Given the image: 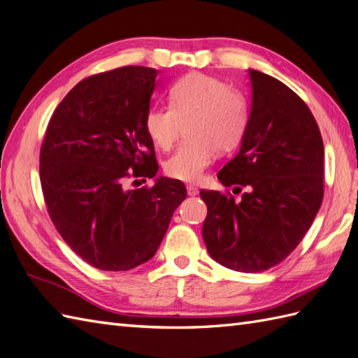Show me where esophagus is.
I'll use <instances>...</instances> for the list:
<instances>
[{
    "instance_id": "esophagus-1",
    "label": "esophagus",
    "mask_w": 358,
    "mask_h": 358,
    "mask_svg": "<svg viewBox=\"0 0 358 358\" xmlns=\"http://www.w3.org/2000/svg\"><path fill=\"white\" fill-rule=\"evenodd\" d=\"M187 191H188V196H197L199 194V188L194 187V185H188Z\"/></svg>"
}]
</instances>
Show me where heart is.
<instances>
[{"label": "heart", "mask_w": 358, "mask_h": 358, "mask_svg": "<svg viewBox=\"0 0 358 358\" xmlns=\"http://www.w3.org/2000/svg\"><path fill=\"white\" fill-rule=\"evenodd\" d=\"M170 108H153L145 130L153 144L170 150L184 134L187 141L164 165L170 178L199 182L213 164L217 150H231L245 135L249 104L245 94L206 74H188L169 91Z\"/></svg>", "instance_id": "1"}]
</instances>
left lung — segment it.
<instances>
[{"mask_svg":"<svg viewBox=\"0 0 358 358\" xmlns=\"http://www.w3.org/2000/svg\"><path fill=\"white\" fill-rule=\"evenodd\" d=\"M249 78L252 101L240 152L217 174L224 187H246L248 193L235 202L219 191H200L208 206V254L243 273L263 272L289 257L324 199L325 152L311 110L278 78L255 69Z\"/></svg>","mask_w":358,"mask_h":358,"instance_id":"1","label":"left lung"}]
</instances>
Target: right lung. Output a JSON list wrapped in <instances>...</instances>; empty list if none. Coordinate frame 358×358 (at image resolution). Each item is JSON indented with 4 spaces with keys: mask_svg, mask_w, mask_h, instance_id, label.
<instances>
[{
    "mask_svg": "<svg viewBox=\"0 0 358 358\" xmlns=\"http://www.w3.org/2000/svg\"><path fill=\"white\" fill-rule=\"evenodd\" d=\"M158 74L123 66L85 78L59 103L43 138L39 170L48 214L66 245L95 268L121 272L153 258L187 197L180 180L165 176L152 188H126L130 174L155 178L159 169L145 130Z\"/></svg>",
    "mask_w": 358,
    "mask_h": 358,
    "instance_id": "obj_1",
    "label": "right lung"
}]
</instances>
